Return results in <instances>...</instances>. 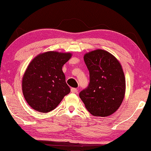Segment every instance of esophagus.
Listing matches in <instances>:
<instances>
[{
	"label": "esophagus",
	"instance_id": "esophagus-1",
	"mask_svg": "<svg viewBox=\"0 0 151 151\" xmlns=\"http://www.w3.org/2000/svg\"><path fill=\"white\" fill-rule=\"evenodd\" d=\"M71 92L73 93H76L78 92V89L76 88H71Z\"/></svg>",
	"mask_w": 151,
	"mask_h": 151
}]
</instances>
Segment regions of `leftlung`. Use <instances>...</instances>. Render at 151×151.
<instances>
[{
  "mask_svg": "<svg viewBox=\"0 0 151 151\" xmlns=\"http://www.w3.org/2000/svg\"><path fill=\"white\" fill-rule=\"evenodd\" d=\"M84 60L90 82L80 92V99L87 110L95 116L112 114L121 106L125 93V79L120 63L103 50L86 54Z\"/></svg>",
  "mask_w": 151,
  "mask_h": 151,
  "instance_id": "8db88e82",
  "label": "left lung"
}]
</instances>
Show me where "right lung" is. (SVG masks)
I'll use <instances>...</instances> for the list:
<instances>
[{"mask_svg": "<svg viewBox=\"0 0 151 151\" xmlns=\"http://www.w3.org/2000/svg\"><path fill=\"white\" fill-rule=\"evenodd\" d=\"M71 56L70 53L47 52L30 62L23 76L22 92L32 108L49 112L70 93L62 67Z\"/></svg>", "mask_w": 151, "mask_h": 151, "instance_id": "1", "label": "right lung"}]
</instances>
